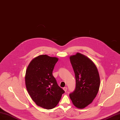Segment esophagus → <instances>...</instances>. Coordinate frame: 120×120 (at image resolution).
Here are the masks:
<instances>
[{
  "label": "esophagus",
  "mask_w": 120,
  "mask_h": 120,
  "mask_svg": "<svg viewBox=\"0 0 120 120\" xmlns=\"http://www.w3.org/2000/svg\"><path fill=\"white\" fill-rule=\"evenodd\" d=\"M63 90H64L65 92H66V91H67V88L66 87H64V88H63Z\"/></svg>",
  "instance_id": "obj_1"
}]
</instances>
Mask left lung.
I'll use <instances>...</instances> for the list:
<instances>
[{"label": "left lung", "mask_w": 120, "mask_h": 120, "mask_svg": "<svg viewBox=\"0 0 120 120\" xmlns=\"http://www.w3.org/2000/svg\"><path fill=\"white\" fill-rule=\"evenodd\" d=\"M70 59L76 81L75 90L70 98L75 106L83 108L96 98L100 86V75L95 65L85 56L77 53Z\"/></svg>", "instance_id": "8db88e82"}]
</instances>
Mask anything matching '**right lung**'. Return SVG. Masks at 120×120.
Instances as JSON below:
<instances>
[{
	"label": "right lung",
	"mask_w": 120,
	"mask_h": 120,
	"mask_svg": "<svg viewBox=\"0 0 120 120\" xmlns=\"http://www.w3.org/2000/svg\"><path fill=\"white\" fill-rule=\"evenodd\" d=\"M58 59L41 55L29 64L25 77L27 90L38 106L47 109L55 107L65 93L57 84L52 71Z\"/></svg>",
	"instance_id": "add662e5"
}]
</instances>
